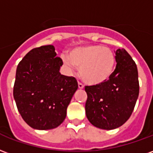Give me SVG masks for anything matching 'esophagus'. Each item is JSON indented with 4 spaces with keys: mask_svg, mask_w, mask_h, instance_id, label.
Masks as SVG:
<instances>
[{
    "mask_svg": "<svg viewBox=\"0 0 153 153\" xmlns=\"http://www.w3.org/2000/svg\"><path fill=\"white\" fill-rule=\"evenodd\" d=\"M78 86H79V89H82V88H83V85H82L81 82H78Z\"/></svg>",
    "mask_w": 153,
    "mask_h": 153,
    "instance_id": "esophagus-1",
    "label": "esophagus"
}]
</instances>
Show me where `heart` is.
Returning a JSON list of instances; mask_svg holds the SVG:
<instances>
[{
	"instance_id": "b5f03b06",
	"label": "heart",
	"mask_w": 153,
	"mask_h": 153,
	"mask_svg": "<svg viewBox=\"0 0 153 153\" xmlns=\"http://www.w3.org/2000/svg\"><path fill=\"white\" fill-rule=\"evenodd\" d=\"M62 62L69 69L79 67V75L86 83L99 85L112 76L116 56L102 45H86L71 49L69 56H62Z\"/></svg>"
}]
</instances>
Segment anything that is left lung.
Listing matches in <instances>:
<instances>
[{"label": "left lung", "instance_id": "8db88e82", "mask_svg": "<svg viewBox=\"0 0 153 153\" xmlns=\"http://www.w3.org/2000/svg\"><path fill=\"white\" fill-rule=\"evenodd\" d=\"M115 53L116 69L106 82L87 86L85 110L88 121L97 128H118L131 117L139 97L135 62L124 48Z\"/></svg>", "mask_w": 153, "mask_h": 153}]
</instances>
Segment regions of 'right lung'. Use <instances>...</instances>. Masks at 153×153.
<instances>
[{
	"label": "right lung",
	"mask_w": 153,
	"mask_h": 153,
	"mask_svg": "<svg viewBox=\"0 0 153 153\" xmlns=\"http://www.w3.org/2000/svg\"><path fill=\"white\" fill-rule=\"evenodd\" d=\"M53 45L36 48L18 65L13 98L19 114L30 127L51 130L62 124L78 82L60 73L63 65Z\"/></svg>",
	"instance_id": "obj_1"
}]
</instances>
